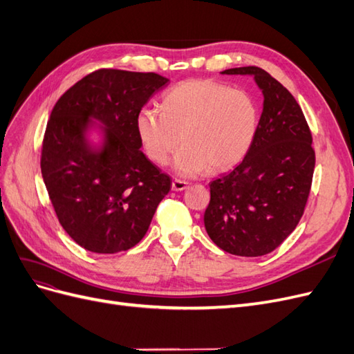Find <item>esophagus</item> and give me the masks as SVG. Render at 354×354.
<instances>
[{
  "mask_svg": "<svg viewBox=\"0 0 354 354\" xmlns=\"http://www.w3.org/2000/svg\"><path fill=\"white\" fill-rule=\"evenodd\" d=\"M187 186H189V183L187 181H183V180H173V183H171V189H173L174 192H181V190H185V189H187Z\"/></svg>",
  "mask_w": 354,
  "mask_h": 354,
  "instance_id": "34e87169",
  "label": "esophagus"
}]
</instances>
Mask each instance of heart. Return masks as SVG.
<instances>
[{"mask_svg":"<svg viewBox=\"0 0 354 354\" xmlns=\"http://www.w3.org/2000/svg\"><path fill=\"white\" fill-rule=\"evenodd\" d=\"M259 124V109L250 93L211 80H189L171 88L162 111L143 108L136 128L147 156L164 165L174 158L178 176L195 177L211 168L223 171L248 152Z\"/></svg>","mask_w":354,"mask_h":354,"instance_id":"heart-1","label":"heart"}]
</instances>
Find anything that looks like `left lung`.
I'll use <instances>...</instances> for the list:
<instances>
[{"mask_svg":"<svg viewBox=\"0 0 354 354\" xmlns=\"http://www.w3.org/2000/svg\"><path fill=\"white\" fill-rule=\"evenodd\" d=\"M248 75L263 94V112L245 158L209 183L203 224L211 241L233 255L276 250L301 218L312 186L315 151L301 108L261 68L220 72Z\"/></svg>","mask_w":354,"mask_h":354,"instance_id":"1","label":"left lung"}]
</instances>
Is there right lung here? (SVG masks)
<instances>
[{
  "label": "right lung",
  "mask_w": 354,
  "mask_h": 354,
  "mask_svg": "<svg viewBox=\"0 0 354 354\" xmlns=\"http://www.w3.org/2000/svg\"><path fill=\"white\" fill-rule=\"evenodd\" d=\"M158 73L100 69L57 100L41 173L62 227L84 250L115 254L146 234L171 180L140 151L137 113L167 87Z\"/></svg>",
  "instance_id": "obj_1"
}]
</instances>
